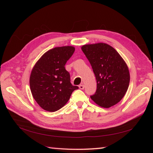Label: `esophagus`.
<instances>
[{"label": "esophagus", "mask_w": 153, "mask_h": 153, "mask_svg": "<svg viewBox=\"0 0 153 153\" xmlns=\"http://www.w3.org/2000/svg\"><path fill=\"white\" fill-rule=\"evenodd\" d=\"M79 87L80 89H83L84 87H85V86H84V85H83V84H82V85H79Z\"/></svg>", "instance_id": "esophagus-1"}]
</instances>
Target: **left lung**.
I'll return each instance as SVG.
<instances>
[{
  "label": "left lung",
  "instance_id": "obj_1",
  "mask_svg": "<svg viewBox=\"0 0 153 153\" xmlns=\"http://www.w3.org/2000/svg\"><path fill=\"white\" fill-rule=\"evenodd\" d=\"M82 50L91 65L97 80L96 92L91 99L103 108L116 105L124 97L130 80L125 61L106 43L85 45Z\"/></svg>",
  "mask_w": 153,
  "mask_h": 153
}]
</instances>
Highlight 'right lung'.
Masks as SVG:
<instances>
[{
	"label": "right lung",
	"instance_id": "obj_1",
	"mask_svg": "<svg viewBox=\"0 0 153 153\" xmlns=\"http://www.w3.org/2000/svg\"><path fill=\"white\" fill-rule=\"evenodd\" d=\"M74 51L71 46L55 47L46 52L32 69L31 92L38 105L47 111L60 109L79 88L71 83L70 73L65 68Z\"/></svg>",
	"mask_w": 153,
	"mask_h": 153
}]
</instances>
